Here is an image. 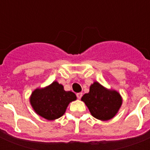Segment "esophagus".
Instances as JSON below:
<instances>
[{"label":"esophagus","instance_id":"1","mask_svg":"<svg viewBox=\"0 0 150 150\" xmlns=\"http://www.w3.org/2000/svg\"><path fill=\"white\" fill-rule=\"evenodd\" d=\"M82 96H83V93H82V92H79V93L76 94V97H77L78 99L81 98Z\"/></svg>","mask_w":150,"mask_h":150}]
</instances>
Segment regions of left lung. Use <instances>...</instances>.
I'll return each instance as SVG.
<instances>
[{"mask_svg": "<svg viewBox=\"0 0 150 150\" xmlns=\"http://www.w3.org/2000/svg\"><path fill=\"white\" fill-rule=\"evenodd\" d=\"M81 100L87 106L91 114L102 121L114 117L122 103L119 92L107 89L98 82L91 85L89 92L85 94Z\"/></svg>", "mask_w": 150, "mask_h": 150, "instance_id": "obj_1", "label": "left lung"}]
</instances>
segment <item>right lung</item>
<instances>
[{
    "label": "right lung",
    "instance_id": "add662e5",
    "mask_svg": "<svg viewBox=\"0 0 150 150\" xmlns=\"http://www.w3.org/2000/svg\"><path fill=\"white\" fill-rule=\"evenodd\" d=\"M75 100L76 95L71 91H64L63 86L56 81L43 88L35 89L30 98L34 111L48 120L63 116L68 104Z\"/></svg>",
    "mask_w": 150,
    "mask_h": 150
}]
</instances>
